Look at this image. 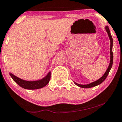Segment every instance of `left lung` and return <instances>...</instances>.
Returning a JSON list of instances; mask_svg holds the SVG:
<instances>
[{
	"label": "left lung",
	"instance_id": "obj_1",
	"mask_svg": "<svg viewBox=\"0 0 122 122\" xmlns=\"http://www.w3.org/2000/svg\"><path fill=\"white\" fill-rule=\"evenodd\" d=\"M106 31H107V33H108L109 37L110 42H111V46H110V55H111V60H110V63L109 65L108 69H107V71H106L105 74L102 76V77H101L99 79H98V80L95 81L91 82V83L88 84L86 85H82V84H77L76 82H74L76 85H77V86L81 88H91L93 87H95V86H98V85L100 84L102 82L105 80L106 79L107 76H108L110 70H111V68L112 67V64H113V52H112V46H113V39H112V35L111 34V32H110L108 26H106L105 27Z\"/></svg>",
	"mask_w": 122,
	"mask_h": 122
}]
</instances>
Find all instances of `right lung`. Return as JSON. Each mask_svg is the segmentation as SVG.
<instances>
[{
  "instance_id": "obj_1",
  "label": "right lung",
  "mask_w": 122,
  "mask_h": 122,
  "mask_svg": "<svg viewBox=\"0 0 122 122\" xmlns=\"http://www.w3.org/2000/svg\"><path fill=\"white\" fill-rule=\"evenodd\" d=\"M10 76H11L12 79L19 85L21 87L23 88L27 89V90H36V89L41 88L45 87L48 84L50 80L51 73L49 72L48 74L45 77H44L42 79L38 81H25L24 80H22L19 78V77L15 76L11 73H10Z\"/></svg>"
}]
</instances>
